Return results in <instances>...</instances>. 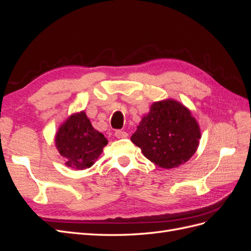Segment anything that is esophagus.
<instances>
[{"mask_svg": "<svg viewBox=\"0 0 251 251\" xmlns=\"http://www.w3.org/2000/svg\"><path fill=\"white\" fill-rule=\"evenodd\" d=\"M115 136L117 138H126L127 136V133L123 130H117V131H115Z\"/></svg>", "mask_w": 251, "mask_h": 251, "instance_id": "esophagus-1", "label": "esophagus"}]
</instances>
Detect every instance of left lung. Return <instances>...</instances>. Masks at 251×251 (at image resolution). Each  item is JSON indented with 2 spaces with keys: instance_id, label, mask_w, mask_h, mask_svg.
Masks as SVG:
<instances>
[{
  "instance_id": "left-lung-1",
  "label": "left lung",
  "mask_w": 251,
  "mask_h": 251,
  "mask_svg": "<svg viewBox=\"0 0 251 251\" xmlns=\"http://www.w3.org/2000/svg\"><path fill=\"white\" fill-rule=\"evenodd\" d=\"M201 137L196 119L184 105L172 100L153 103L131 140L149 160L163 169L186 162Z\"/></svg>"
}]
</instances>
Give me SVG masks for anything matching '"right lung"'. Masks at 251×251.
Returning <instances> with one entry per match:
<instances>
[{"instance_id": "obj_1", "label": "right lung", "mask_w": 251, "mask_h": 251, "mask_svg": "<svg viewBox=\"0 0 251 251\" xmlns=\"http://www.w3.org/2000/svg\"><path fill=\"white\" fill-rule=\"evenodd\" d=\"M108 140L91 125L85 112L68 118L56 133L55 144L66 165L75 170L90 168L102 153Z\"/></svg>"}]
</instances>
